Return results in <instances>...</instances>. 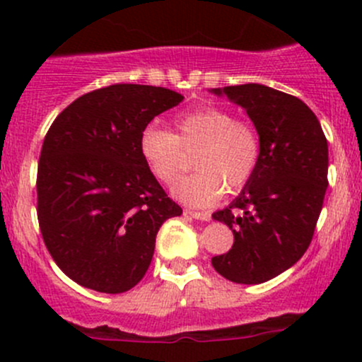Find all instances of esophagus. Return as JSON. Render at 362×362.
Masks as SVG:
<instances>
[{"instance_id":"1","label":"esophagus","mask_w":362,"mask_h":362,"mask_svg":"<svg viewBox=\"0 0 362 362\" xmlns=\"http://www.w3.org/2000/svg\"><path fill=\"white\" fill-rule=\"evenodd\" d=\"M185 214L191 215L192 218H198V221H210L211 214L210 211H196V210H185Z\"/></svg>"}]
</instances>
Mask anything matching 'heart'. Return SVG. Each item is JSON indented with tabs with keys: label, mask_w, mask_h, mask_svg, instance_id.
I'll return each instance as SVG.
<instances>
[{
	"label": "heart",
	"mask_w": 362,
	"mask_h": 362,
	"mask_svg": "<svg viewBox=\"0 0 362 362\" xmlns=\"http://www.w3.org/2000/svg\"><path fill=\"white\" fill-rule=\"evenodd\" d=\"M175 133L148 124L138 138L145 166L159 184L173 185L187 166V154L196 152L198 170L178 182L175 198L192 206H210L224 192H238L257 170L261 140L250 122L229 110L204 107L180 113L173 120Z\"/></svg>",
	"instance_id": "b5f03b06"
}]
</instances>
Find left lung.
Segmentation results:
<instances>
[{
	"mask_svg": "<svg viewBox=\"0 0 362 362\" xmlns=\"http://www.w3.org/2000/svg\"><path fill=\"white\" fill-rule=\"evenodd\" d=\"M214 93L245 108L261 158L242 194L214 214L235 242L211 266L235 284H262L298 262L312 242L327 189V140L315 113L282 90L243 83Z\"/></svg>",
	"mask_w": 362,
	"mask_h": 362,
	"instance_id": "1",
	"label": "left lung"
}]
</instances>
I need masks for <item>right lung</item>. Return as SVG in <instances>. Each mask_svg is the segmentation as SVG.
<instances>
[{"label": "right lung", "mask_w": 362, "mask_h": 362, "mask_svg": "<svg viewBox=\"0 0 362 362\" xmlns=\"http://www.w3.org/2000/svg\"><path fill=\"white\" fill-rule=\"evenodd\" d=\"M182 100L164 87L113 83L73 101L47 131L36 175L40 231L78 286L129 291L151 266L163 222L182 214L138 151L141 129Z\"/></svg>", "instance_id": "right-lung-1"}]
</instances>
